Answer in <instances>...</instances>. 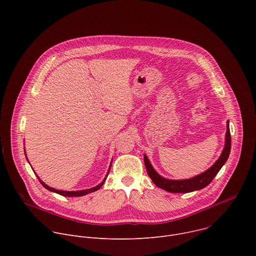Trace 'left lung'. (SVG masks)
I'll return each instance as SVG.
<instances>
[{"label":"left lung","mask_w":256,"mask_h":256,"mask_svg":"<svg viewBox=\"0 0 256 256\" xmlns=\"http://www.w3.org/2000/svg\"><path fill=\"white\" fill-rule=\"evenodd\" d=\"M230 151H231V134H230V128H229V122H228L227 132H226V142H225V147L222 152V155L210 169H208L206 172L194 178L186 179V180L165 179L154 170V168L152 167L151 163L149 162L146 155H144V166H146V169H147L149 177L152 179V181L158 188L169 192L186 194V192H192L194 190H202L206 186H208L212 182V180L214 178V176L218 174V172L220 171V169L226 163L230 155Z\"/></svg>","instance_id":"8db88e82"}]
</instances>
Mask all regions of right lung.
I'll return each mask as SVG.
<instances>
[{"label": "right lung", "mask_w": 256, "mask_h": 256, "mask_svg": "<svg viewBox=\"0 0 256 256\" xmlns=\"http://www.w3.org/2000/svg\"><path fill=\"white\" fill-rule=\"evenodd\" d=\"M110 166H112V165H110ZM109 170H110V168H109ZM109 170H108V172H109ZM107 175H108V173H107ZM107 175H106V177H107ZM106 177L104 178V180L101 182L100 184L96 186L95 188H89V190H79V192H64V190H54V188H50L48 186H46V184H44V182H42L40 178H38V179H40V184L44 186V188H46V190H50V192H56V194H60V196H85V194H90V192H93L98 190L103 186Z\"/></svg>", "instance_id": "right-lung-1"}]
</instances>
